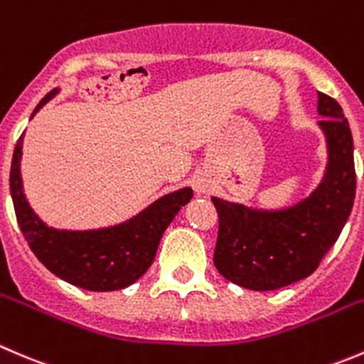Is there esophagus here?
I'll use <instances>...</instances> for the list:
<instances>
[{
    "mask_svg": "<svg viewBox=\"0 0 364 364\" xmlns=\"http://www.w3.org/2000/svg\"><path fill=\"white\" fill-rule=\"evenodd\" d=\"M194 191L198 194H208L210 193V183L205 181V178H198V181H194Z\"/></svg>",
    "mask_w": 364,
    "mask_h": 364,
    "instance_id": "esophagus-1",
    "label": "esophagus"
}]
</instances>
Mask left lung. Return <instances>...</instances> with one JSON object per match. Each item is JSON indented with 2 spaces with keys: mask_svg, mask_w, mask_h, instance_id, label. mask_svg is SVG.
<instances>
[{
  "mask_svg": "<svg viewBox=\"0 0 364 364\" xmlns=\"http://www.w3.org/2000/svg\"><path fill=\"white\" fill-rule=\"evenodd\" d=\"M327 139L326 175L308 198L283 210H258L212 198L219 218L214 265L244 289L267 292L308 278L333 247L355 198L354 143L343 109L318 92Z\"/></svg>",
  "mask_w": 364,
  "mask_h": 364,
  "instance_id": "obj_1",
  "label": "left lung"
}]
</instances>
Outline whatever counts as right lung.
I'll use <instances>...</instances> for the list:
<instances>
[{
  "label": "right lung",
  "mask_w": 364,
  "mask_h": 364,
  "mask_svg": "<svg viewBox=\"0 0 364 364\" xmlns=\"http://www.w3.org/2000/svg\"><path fill=\"white\" fill-rule=\"evenodd\" d=\"M56 92L58 90H53L38 102L31 118ZM23 136L14 150L10 193L19 228L35 257L58 278L93 292L120 290L138 282L152 265L164 230L193 198V189L183 187L166 194L132 219L109 228L86 232L49 228L31 210L23 193L19 168Z\"/></svg>",
  "instance_id": "obj_1"
}]
</instances>
